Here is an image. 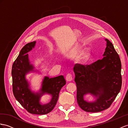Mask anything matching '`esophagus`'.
Masks as SVG:
<instances>
[{
    "label": "esophagus",
    "instance_id": "1",
    "mask_svg": "<svg viewBox=\"0 0 128 128\" xmlns=\"http://www.w3.org/2000/svg\"><path fill=\"white\" fill-rule=\"evenodd\" d=\"M66 80L67 81H71L72 80V75L70 73L68 74L66 76Z\"/></svg>",
    "mask_w": 128,
    "mask_h": 128
}]
</instances>
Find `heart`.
<instances>
[{
	"label": "heart",
	"mask_w": 128,
	"mask_h": 128,
	"mask_svg": "<svg viewBox=\"0 0 128 128\" xmlns=\"http://www.w3.org/2000/svg\"><path fill=\"white\" fill-rule=\"evenodd\" d=\"M82 48H75L74 50L72 51V55L74 57H76L77 56L78 54H80L78 55L77 58V61L78 63H84L88 60L89 59L90 54L89 51L88 50H84L82 52Z\"/></svg>",
	"instance_id": "b5f03b06"
}]
</instances>
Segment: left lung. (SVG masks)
<instances>
[{"instance_id":"1","label":"left lung","mask_w":128,"mask_h":128,"mask_svg":"<svg viewBox=\"0 0 128 128\" xmlns=\"http://www.w3.org/2000/svg\"><path fill=\"white\" fill-rule=\"evenodd\" d=\"M102 60L90 65L76 64L74 68L77 86V103L82 109L97 112L109 108L122 86L121 62L112 44L107 39ZM90 93L97 98L88 102L84 96Z\"/></svg>"}]
</instances>
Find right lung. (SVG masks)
<instances>
[{"label":"right lung","mask_w":128,"mask_h":128,"mask_svg":"<svg viewBox=\"0 0 128 128\" xmlns=\"http://www.w3.org/2000/svg\"><path fill=\"white\" fill-rule=\"evenodd\" d=\"M36 42H29L22 48L19 54L14 62L12 68L13 93L19 103L28 112L36 114H45L54 109L58 99L62 88L66 84L63 76L49 78L45 76L39 92L31 91L25 75L34 71V67L30 64L28 52L34 47ZM46 93L51 94L52 99L48 104H42L40 99Z\"/></svg>","instance_id":"1"}]
</instances>
